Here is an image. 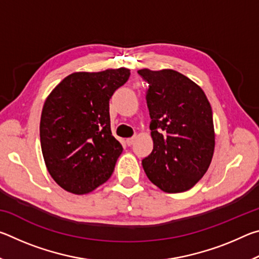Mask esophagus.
Returning a JSON list of instances; mask_svg holds the SVG:
<instances>
[{
	"label": "esophagus",
	"instance_id": "34e87169",
	"mask_svg": "<svg viewBox=\"0 0 259 259\" xmlns=\"http://www.w3.org/2000/svg\"><path fill=\"white\" fill-rule=\"evenodd\" d=\"M135 137H131V138H128V139H126V144H128V145L129 146H131V145H133V144L135 143Z\"/></svg>",
	"mask_w": 259,
	"mask_h": 259
}]
</instances>
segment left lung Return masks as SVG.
<instances>
[{"instance_id":"1","label":"left lung","mask_w":259,"mask_h":259,"mask_svg":"<svg viewBox=\"0 0 259 259\" xmlns=\"http://www.w3.org/2000/svg\"><path fill=\"white\" fill-rule=\"evenodd\" d=\"M148 84L153 151L143 160L147 177L166 193H181L198 183L214 150L212 111L203 90L174 69H139Z\"/></svg>"}]
</instances>
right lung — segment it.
<instances>
[{"label":"right lung","instance_id":"right-lung-1","mask_svg":"<svg viewBox=\"0 0 259 259\" xmlns=\"http://www.w3.org/2000/svg\"><path fill=\"white\" fill-rule=\"evenodd\" d=\"M129 76L124 67L73 73L48 96L40 122L42 154L65 191L85 194L112 176L123 148L112 135L109 99Z\"/></svg>","mask_w":259,"mask_h":259}]
</instances>
